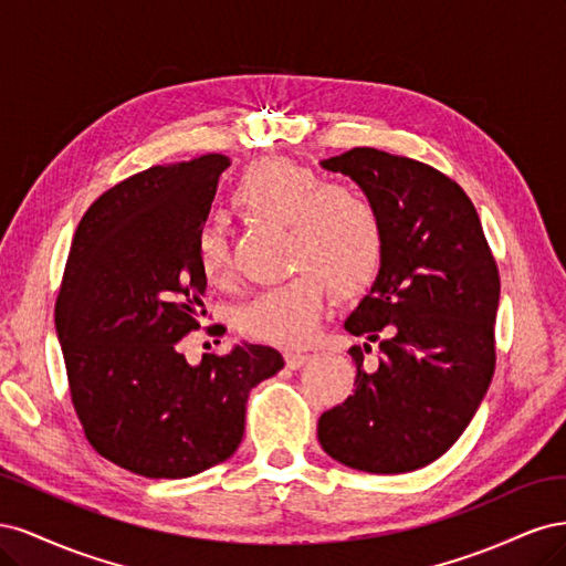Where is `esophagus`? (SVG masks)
<instances>
[{"instance_id": "esophagus-1", "label": "esophagus", "mask_w": 566, "mask_h": 566, "mask_svg": "<svg viewBox=\"0 0 566 566\" xmlns=\"http://www.w3.org/2000/svg\"><path fill=\"white\" fill-rule=\"evenodd\" d=\"M306 361H310V354H302V352H287L285 354V364H287V368H300V366H304Z\"/></svg>"}]
</instances>
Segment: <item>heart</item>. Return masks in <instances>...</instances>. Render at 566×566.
I'll return each mask as SVG.
<instances>
[{"label": "heart", "mask_w": 566, "mask_h": 566, "mask_svg": "<svg viewBox=\"0 0 566 566\" xmlns=\"http://www.w3.org/2000/svg\"><path fill=\"white\" fill-rule=\"evenodd\" d=\"M235 210L252 221L287 229V266L295 276L254 295L238 314L241 331L260 342L302 347L321 323L325 287L358 295L385 262V221L375 205L349 186L283 158L250 165L231 191ZM196 260L210 283L231 273V248L219 224L196 231Z\"/></svg>", "instance_id": "obj_1"}]
</instances>
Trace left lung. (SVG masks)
I'll list each match as a JSON object with an SVG mask.
<instances>
[{
    "label": "left lung",
    "instance_id": "obj_1",
    "mask_svg": "<svg viewBox=\"0 0 566 566\" xmlns=\"http://www.w3.org/2000/svg\"><path fill=\"white\" fill-rule=\"evenodd\" d=\"M323 167L364 188L385 221V262L345 321L352 397L318 418L323 451L342 465L401 474L430 465L465 432L495 368L501 276L468 193L439 169L378 148ZM379 349L368 369L363 354Z\"/></svg>",
    "mask_w": 566,
    "mask_h": 566
}]
</instances>
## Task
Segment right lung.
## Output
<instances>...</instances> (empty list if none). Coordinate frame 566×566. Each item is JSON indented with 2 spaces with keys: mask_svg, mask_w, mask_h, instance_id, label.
<instances>
[{
  "mask_svg": "<svg viewBox=\"0 0 566 566\" xmlns=\"http://www.w3.org/2000/svg\"><path fill=\"white\" fill-rule=\"evenodd\" d=\"M229 165L208 153L115 184L67 254L54 318L71 399L92 447L134 474L191 476L233 455L250 389L283 368L264 345L198 366L179 352L205 316L193 241Z\"/></svg>",
  "mask_w": 566,
  "mask_h": 566,
  "instance_id": "right-lung-1",
  "label": "right lung"
}]
</instances>
